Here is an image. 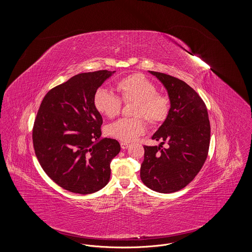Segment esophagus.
I'll list each match as a JSON object with an SVG mask.
<instances>
[{
	"label": "esophagus",
	"instance_id": "esophagus-1",
	"mask_svg": "<svg viewBox=\"0 0 252 252\" xmlns=\"http://www.w3.org/2000/svg\"><path fill=\"white\" fill-rule=\"evenodd\" d=\"M129 145H130V144H127V143H125V142H122V143H121L122 149H127V148L129 147Z\"/></svg>",
	"mask_w": 252,
	"mask_h": 252
}]
</instances>
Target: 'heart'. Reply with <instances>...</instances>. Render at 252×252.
Masks as SVG:
<instances>
[{"mask_svg":"<svg viewBox=\"0 0 252 252\" xmlns=\"http://www.w3.org/2000/svg\"><path fill=\"white\" fill-rule=\"evenodd\" d=\"M116 91L125 103L134 102L133 116L136 118H121L109 124L106 132L108 136L125 143L135 141L145 131L144 117L150 125L156 126L166 119L170 110V99L158 93L156 85L142 73H133L116 83ZM96 110L113 118L119 114L122 102L118 96L105 89H98L94 96Z\"/></svg>","mask_w":252,"mask_h":252,"instance_id":"heart-1","label":"heart"}]
</instances>
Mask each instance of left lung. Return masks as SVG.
Returning a JSON list of instances; mask_svg holds the SVG:
<instances>
[{"label":"left lung","mask_w":252,"mask_h":252,"mask_svg":"<svg viewBox=\"0 0 252 252\" xmlns=\"http://www.w3.org/2000/svg\"><path fill=\"white\" fill-rule=\"evenodd\" d=\"M148 72L165 87L170 110L152 136L160 144L144 146L141 179L151 190L170 193L187 186L203 166L210 146V121L203 100L189 85L169 74ZM164 142L167 148L162 147Z\"/></svg>","instance_id":"obj_1"}]
</instances>
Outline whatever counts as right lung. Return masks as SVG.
<instances>
[{"label": "right lung", "mask_w": 252, "mask_h": 252, "mask_svg": "<svg viewBox=\"0 0 252 252\" xmlns=\"http://www.w3.org/2000/svg\"><path fill=\"white\" fill-rule=\"evenodd\" d=\"M115 71L76 74L49 91L36 114L33 144L49 178L63 189L88 194L110 178V161L120 144L101 138L103 119L94 105L97 89Z\"/></svg>", "instance_id": "right-lung-1"}]
</instances>
